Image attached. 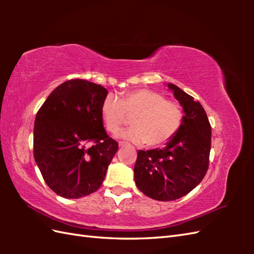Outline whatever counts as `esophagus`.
I'll use <instances>...</instances> for the list:
<instances>
[{
  "mask_svg": "<svg viewBox=\"0 0 254 254\" xmlns=\"http://www.w3.org/2000/svg\"><path fill=\"white\" fill-rule=\"evenodd\" d=\"M126 145H127V143L126 142H119V146H120V147H123V146H126Z\"/></svg>",
  "mask_w": 254,
  "mask_h": 254,
  "instance_id": "1",
  "label": "esophagus"
}]
</instances>
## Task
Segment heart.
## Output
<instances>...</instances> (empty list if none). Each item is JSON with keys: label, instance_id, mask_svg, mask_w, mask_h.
<instances>
[{"label": "heart", "instance_id": "1", "mask_svg": "<svg viewBox=\"0 0 254 254\" xmlns=\"http://www.w3.org/2000/svg\"><path fill=\"white\" fill-rule=\"evenodd\" d=\"M101 118L109 132H116L131 117L133 127L116 134L118 138L156 146L168 141L179 130L182 122L181 107L166 100L149 89L127 91L119 99L107 95L101 104Z\"/></svg>", "mask_w": 254, "mask_h": 254}]
</instances>
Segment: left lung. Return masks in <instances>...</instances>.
Listing matches in <instances>:
<instances>
[{"label":"left lung","instance_id":"8db88e82","mask_svg":"<svg viewBox=\"0 0 254 254\" xmlns=\"http://www.w3.org/2000/svg\"><path fill=\"white\" fill-rule=\"evenodd\" d=\"M185 116L179 130L164 148L138 150L134 180L138 190L157 201H175L191 192L206 174L210 124L204 108L192 96L168 83Z\"/></svg>","mask_w":254,"mask_h":254}]
</instances>
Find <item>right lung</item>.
<instances>
[{
	"instance_id": "right-lung-1",
	"label": "right lung",
	"mask_w": 254,
	"mask_h": 254,
	"mask_svg": "<svg viewBox=\"0 0 254 254\" xmlns=\"http://www.w3.org/2000/svg\"><path fill=\"white\" fill-rule=\"evenodd\" d=\"M108 90L84 79L66 80L48 96L37 112L34 157L51 190L79 198L98 190L118 143L108 136L101 104ZM94 145L86 149L84 144Z\"/></svg>"
}]
</instances>
